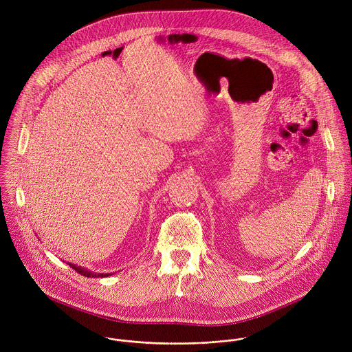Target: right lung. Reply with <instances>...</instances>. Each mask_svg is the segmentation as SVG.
I'll use <instances>...</instances> for the list:
<instances>
[{"label": "right lung", "instance_id": "obj_1", "mask_svg": "<svg viewBox=\"0 0 352 352\" xmlns=\"http://www.w3.org/2000/svg\"><path fill=\"white\" fill-rule=\"evenodd\" d=\"M76 272H78L80 275H82V276H87V278H104V276H107L106 274H94V272H89V271H87V270H84V268H80V267H76V265H73V264H69Z\"/></svg>", "mask_w": 352, "mask_h": 352}]
</instances>
